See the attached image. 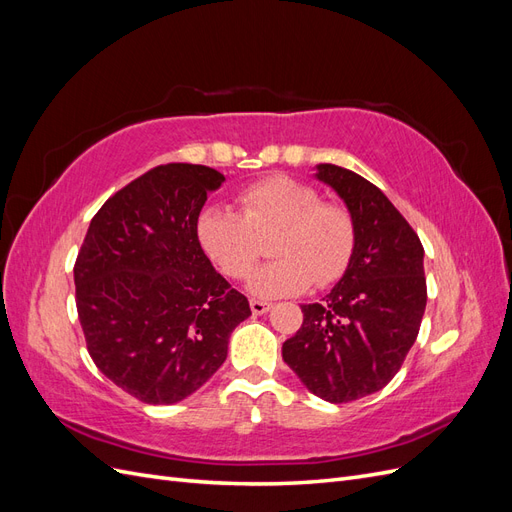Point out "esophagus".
<instances>
[{"label":"esophagus","instance_id":"esophagus-1","mask_svg":"<svg viewBox=\"0 0 512 512\" xmlns=\"http://www.w3.org/2000/svg\"><path fill=\"white\" fill-rule=\"evenodd\" d=\"M250 307H252V312H254L256 316H260V314H267V312H269V309H271V303L252 299V301H250Z\"/></svg>","mask_w":512,"mask_h":512}]
</instances>
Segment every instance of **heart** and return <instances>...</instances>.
Returning <instances> with one entry per match:
<instances>
[{
  "instance_id": "heart-1",
  "label": "heart",
  "mask_w": 512,
  "mask_h": 512,
  "mask_svg": "<svg viewBox=\"0 0 512 512\" xmlns=\"http://www.w3.org/2000/svg\"><path fill=\"white\" fill-rule=\"evenodd\" d=\"M239 213L211 207L198 215V241L218 269L245 280L269 239L271 265L250 280L260 297H288L314 284L327 288L350 265L354 252L352 213L322 200L320 192L292 177H267L237 194Z\"/></svg>"
}]
</instances>
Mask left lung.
<instances>
[{
  "instance_id": "obj_1",
  "label": "left lung",
  "mask_w": 512,
  "mask_h": 512,
  "mask_svg": "<svg viewBox=\"0 0 512 512\" xmlns=\"http://www.w3.org/2000/svg\"><path fill=\"white\" fill-rule=\"evenodd\" d=\"M316 177L352 213L354 252L327 297L301 305L303 324L282 356L314 395L346 404L389 384L416 342L427 305L423 245L374 183L335 164H320Z\"/></svg>"
}]
</instances>
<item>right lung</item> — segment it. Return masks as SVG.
<instances>
[{
  "label": "right lung",
  "mask_w": 512,
  "mask_h": 512,
  "mask_svg": "<svg viewBox=\"0 0 512 512\" xmlns=\"http://www.w3.org/2000/svg\"><path fill=\"white\" fill-rule=\"evenodd\" d=\"M222 181L200 164L147 170L100 207L76 256L89 356L143 404H177L200 389L252 314L198 241L200 209Z\"/></svg>",
  "instance_id": "right-lung-1"
}]
</instances>
